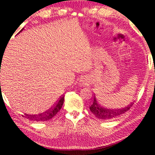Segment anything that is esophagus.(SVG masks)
I'll use <instances>...</instances> for the list:
<instances>
[{
	"instance_id": "34e87169",
	"label": "esophagus",
	"mask_w": 155,
	"mask_h": 155,
	"mask_svg": "<svg viewBox=\"0 0 155 155\" xmlns=\"http://www.w3.org/2000/svg\"><path fill=\"white\" fill-rule=\"evenodd\" d=\"M81 82H82V83H84V80H83V79H82V80H81Z\"/></svg>"
}]
</instances>
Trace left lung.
Segmentation results:
<instances>
[{
  "label": "left lung",
  "instance_id": "8db88e82",
  "mask_svg": "<svg viewBox=\"0 0 155 155\" xmlns=\"http://www.w3.org/2000/svg\"><path fill=\"white\" fill-rule=\"evenodd\" d=\"M133 104L131 103L126 107H123L122 109H107L102 107L97 102L95 97L94 98L92 104L90 106L91 111L95 115L96 117L100 120H110V119L115 118V117L120 116V115L125 114V112L128 111L131 107L132 106Z\"/></svg>",
  "mask_w": 155,
  "mask_h": 155
}]
</instances>
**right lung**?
<instances>
[{"label":"right lung","instance_id":"1","mask_svg":"<svg viewBox=\"0 0 155 155\" xmlns=\"http://www.w3.org/2000/svg\"><path fill=\"white\" fill-rule=\"evenodd\" d=\"M23 29L20 31V32H21ZM64 96L62 95L61 97H60L59 99L57 101L56 103H55V105H53V107H51L49 110H46V111L44 112V113L40 114H38V115L25 114L26 116H24V117L29 119L30 120H32V121H38V122L48 121V120L53 118V117L56 114H57V113L59 111L60 109H61V107H62L63 103H64Z\"/></svg>","mask_w":155,"mask_h":155}]
</instances>
